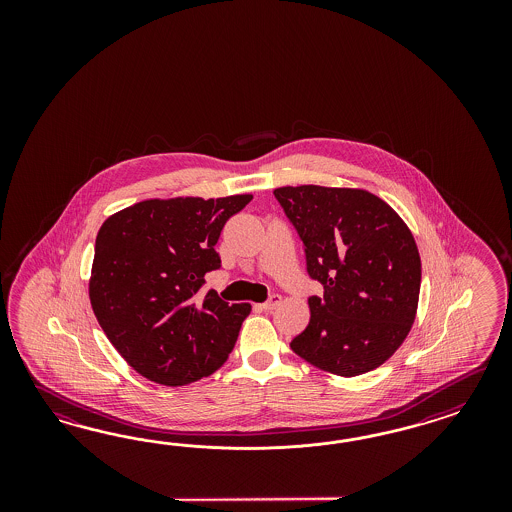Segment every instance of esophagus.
<instances>
[{"label":"esophagus","instance_id":"1","mask_svg":"<svg viewBox=\"0 0 512 512\" xmlns=\"http://www.w3.org/2000/svg\"><path fill=\"white\" fill-rule=\"evenodd\" d=\"M281 304V295H272L263 304L264 311H274Z\"/></svg>","mask_w":512,"mask_h":512}]
</instances>
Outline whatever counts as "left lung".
<instances>
[{
  "label": "left lung",
  "mask_w": 512,
  "mask_h": 512,
  "mask_svg": "<svg viewBox=\"0 0 512 512\" xmlns=\"http://www.w3.org/2000/svg\"><path fill=\"white\" fill-rule=\"evenodd\" d=\"M304 244L310 323L291 341L313 366L353 377L394 355L415 321L420 257L415 238L387 202L364 189L279 187L274 191Z\"/></svg>",
  "instance_id": "1"
}]
</instances>
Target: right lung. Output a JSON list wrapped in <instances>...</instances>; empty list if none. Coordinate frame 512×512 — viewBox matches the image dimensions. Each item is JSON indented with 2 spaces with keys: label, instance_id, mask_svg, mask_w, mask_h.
<instances>
[{
  "label": "right lung",
  "instance_id": "1",
  "mask_svg": "<svg viewBox=\"0 0 512 512\" xmlns=\"http://www.w3.org/2000/svg\"><path fill=\"white\" fill-rule=\"evenodd\" d=\"M253 197L142 201L110 216L95 238L90 300L116 351L167 387L199 381L229 358L249 304H229L204 276L229 217Z\"/></svg>",
  "mask_w": 512,
  "mask_h": 512
}]
</instances>
